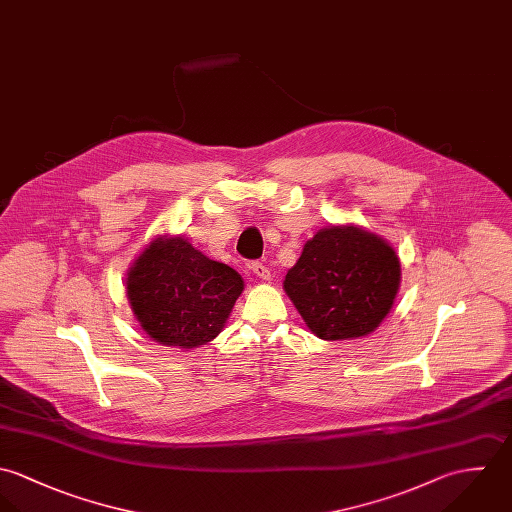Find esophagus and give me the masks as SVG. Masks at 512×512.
<instances>
[{
  "label": "esophagus",
  "mask_w": 512,
  "mask_h": 512,
  "mask_svg": "<svg viewBox=\"0 0 512 512\" xmlns=\"http://www.w3.org/2000/svg\"><path fill=\"white\" fill-rule=\"evenodd\" d=\"M251 271H253L259 279H263V281H269V279H271L269 267L263 265V263H259V261H253V263H251Z\"/></svg>",
  "instance_id": "34e87169"
}]
</instances>
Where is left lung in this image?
<instances>
[{
  "mask_svg": "<svg viewBox=\"0 0 512 512\" xmlns=\"http://www.w3.org/2000/svg\"><path fill=\"white\" fill-rule=\"evenodd\" d=\"M400 259L360 227H326L307 241L285 277V293L312 334L348 340L378 328L400 287Z\"/></svg>",
  "mask_w": 512,
  "mask_h": 512,
  "instance_id": "8db88e82",
  "label": "left lung"
}]
</instances>
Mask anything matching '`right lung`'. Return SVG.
Instances as JSON below:
<instances>
[{
    "mask_svg": "<svg viewBox=\"0 0 512 512\" xmlns=\"http://www.w3.org/2000/svg\"><path fill=\"white\" fill-rule=\"evenodd\" d=\"M241 291L237 271L211 261L182 237L152 241L126 281L130 307L144 332L180 348L213 340Z\"/></svg>",
    "mask_w": 512,
    "mask_h": 512,
    "instance_id": "right-lung-1",
    "label": "right lung"
}]
</instances>
